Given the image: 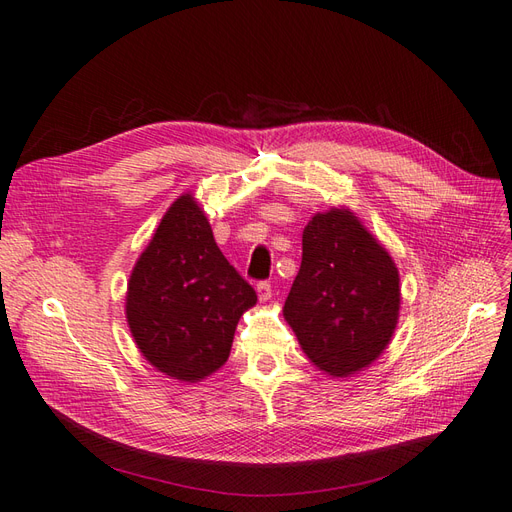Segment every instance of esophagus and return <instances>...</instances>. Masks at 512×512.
Listing matches in <instances>:
<instances>
[{
    "label": "esophagus",
    "mask_w": 512,
    "mask_h": 512,
    "mask_svg": "<svg viewBox=\"0 0 512 512\" xmlns=\"http://www.w3.org/2000/svg\"><path fill=\"white\" fill-rule=\"evenodd\" d=\"M257 296H259L261 302H268V300L272 298V287H270V283H266V281L257 283Z\"/></svg>",
    "instance_id": "obj_1"
}]
</instances>
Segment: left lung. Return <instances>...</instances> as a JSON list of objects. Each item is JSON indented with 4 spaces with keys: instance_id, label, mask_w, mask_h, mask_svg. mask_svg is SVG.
Segmentation results:
<instances>
[{
    "instance_id": "obj_1",
    "label": "left lung",
    "mask_w": 512,
    "mask_h": 512,
    "mask_svg": "<svg viewBox=\"0 0 512 512\" xmlns=\"http://www.w3.org/2000/svg\"><path fill=\"white\" fill-rule=\"evenodd\" d=\"M401 306L399 270L345 208L317 212L302 231V264L283 306L319 371L349 377L388 347Z\"/></svg>"
}]
</instances>
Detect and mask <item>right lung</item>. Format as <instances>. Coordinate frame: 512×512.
Returning <instances> with one entry per match:
<instances>
[{"instance_id": "right-lung-1", "label": "right lung", "mask_w": 512, "mask_h": 512, "mask_svg": "<svg viewBox=\"0 0 512 512\" xmlns=\"http://www.w3.org/2000/svg\"><path fill=\"white\" fill-rule=\"evenodd\" d=\"M255 302L195 197L175 199L126 291L128 328L145 360L180 382L206 379L227 362L238 321Z\"/></svg>"}]
</instances>
